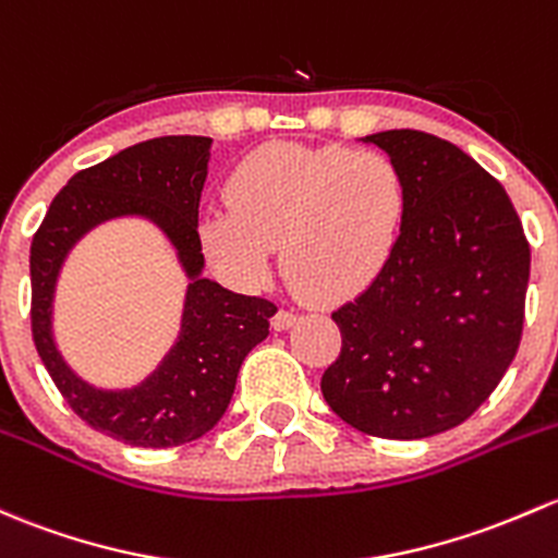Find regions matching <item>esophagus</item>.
<instances>
[{
    "instance_id": "esophagus-1",
    "label": "esophagus",
    "mask_w": 558,
    "mask_h": 558,
    "mask_svg": "<svg viewBox=\"0 0 558 558\" xmlns=\"http://www.w3.org/2000/svg\"><path fill=\"white\" fill-rule=\"evenodd\" d=\"M296 318H299V315L294 313V310L283 307V310H278V315L272 318V326L278 328V331H286V328H291L296 324Z\"/></svg>"
}]
</instances>
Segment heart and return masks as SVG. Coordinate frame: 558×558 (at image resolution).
<instances>
[{
  "mask_svg": "<svg viewBox=\"0 0 558 558\" xmlns=\"http://www.w3.org/2000/svg\"><path fill=\"white\" fill-rule=\"evenodd\" d=\"M230 208L201 221L208 262L240 286H259L283 243L286 272L320 302L344 296L390 259L409 190L379 149L269 144L227 184Z\"/></svg>",
  "mask_w": 558,
  "mask_h": 558,
  "instance_id": "heart-1",
  "label": "heart"
}]
</instances>
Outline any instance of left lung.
<instances>
[{"instance_id":"1","label":"left lung","mask_w":558,"mask_h":558,"mask_svg":"<svg viewBox=\"0 0 558 558\" xmlns=\"http://www.w3.org/2000/svg\"><path fill=\"white\" fill-rule=\"evenodd\" d=\"M363 141L401 168L407 221L377 278L331 313L342 353L320 390L355 430L414 441L465 422L511 366L530 243L500 181L460 146L409 128Z\"/></svg>"}]
</instances>
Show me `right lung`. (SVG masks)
Masks as SVG:
<instances>
[{"instance_id": "right-lung-1", "label": "right lung", "mask_w": 558, "mask_h": 558, "mask_svg": "<svg viewBox=\"0 0 558 558\" xmlns=\"http://www.w3.org/2000/svg\"><path fill=\"white\" fill-rule=\"evenodd\" d=\"M210 144L205 136L141 141L74 173L32 240V333L47 374L80 420L131 447L168 449L205 436L225 417L240 363L267 339L278 313L267 299L203 278L197 214ZM125 215L151 220L167 234L191 286L180 339L161 366L138 386L104 391L62 361L51 337V299L68 251L98 223Z\"/></svg>"}]
</instances>
